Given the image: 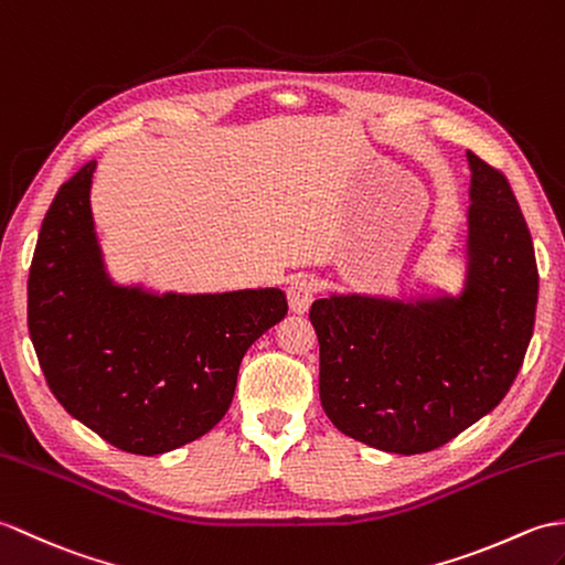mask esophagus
I'll return each instance as SVG.
<instances>
[{
  "instance_id": "1",
  "label": "esophagus",
  "mask_w": 565,
  "mask_h": 565,
  "mask_svg": "<svg viewBox=\"0 0 565 565\" xmlns=\"http://www.w3.org/2000/svg\"><path fill=\"white\" fill-rule=\"evenodd\" d=\"M317 295V282L315 278H309V275H299L287 287V297H290V309L297 311V315H305L309 309L311 299Z\"/></svg>"
}]
</instances>
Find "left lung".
Returning <instances> with one entry per match:
<instances>
[{"mask_svg": "<svg viewBox=\"0 0 565 565\" xmlns=\"http://www.w3.org/2000/svg\"><path fill=\"white\" fill-rule=\"evenodd\" d=\"M467 273L459 295H331L311 305L319 396L338 430L420 455L491 413L532 341L539 273L508 179L467 152Z\"/></svg>", "mask_w": 565, "mask_h": 565, "instance_id": "1", "label": "left lung"}]
</instances>
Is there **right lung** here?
<instances>
[{"label": "right lung", "mask_w": 565, "mask_h": 565, "mask_svg": "<svg viewBox=\"0 0 565 565\" xmlns=\"http://www.w3.org/2000/svg\"><path fill=\"white\" fill-rule=\"evenodd\" d=\"M96 161L62 183L29 273V331L70 416L130 455H164L224 418L250 343L285 319L278 287L152 292L106 270L92 217Z\"/></svg>", "instance_id": "1"}]
</instances>
